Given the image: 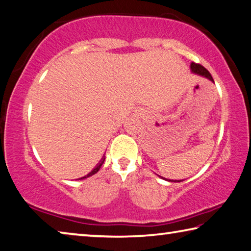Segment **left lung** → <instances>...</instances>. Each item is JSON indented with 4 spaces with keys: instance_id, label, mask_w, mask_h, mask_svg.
Segmentation results:
<instances>
[{
    "instance_id": "1",
    "label": "left lung",
    "mask_w": 251,
    "mask_h": 251,
    "mask_svg": "<svg viewBox=\"0 0 251 251\" xmlns=\"http://www.w3.org/2000/svg\"><path fill=\"white\" fill-rule=\"evenodd\" d=\"M191 70H192V73L200 75V76H203L205 78L209 79L210 81L214 82V79L212 77V75H210L208 70L206 69L205 67H203V66H201V65L196 64V63H192L191 64ZM171 182H182V181H179V179H178V181H171Z\"/></svg>"
}]
</instances>
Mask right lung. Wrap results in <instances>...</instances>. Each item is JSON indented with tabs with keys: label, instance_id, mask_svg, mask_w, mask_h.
<instances>
[{
	"label": "right lung",
	"instance_id": "add662e5",
	"mask_svg": "<svg viewBox=\"0 0 251 251\" xmlns=\"http://www.w3.org/2000/svg\"><path fill=\"white\" fill-rule=\"evenodd\" d=\"M104 159H105V157H102V159H101V160H100V162H99V164H98V165H97V166H96V168H95L94 170H92L90 173H88L87 175H85V176H82L81 178H79V179H83V178H87V177H89V176H91V175H94V174H96L97 172H98V171H99V170H100V168H101V165H102V164H103V162H104Z\"/></svg>",
	"mask_w": 251,
	"mask_h": 251
}]
</instances>
